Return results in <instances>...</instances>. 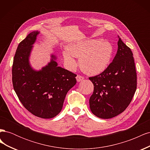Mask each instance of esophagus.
I'll use <instances>...</instances> for the list:
<instances>
[{"instance_id": "34e87169", "label": "esophagus", "mask_w": 150, "mask_h": 150, "mask_svg": "<svg viewBox=\"0 0 150 150\" xmlns=\"http://www.w3.org/2000/svg\"><path fill=\"white\" fill-rule=\"evenodd\" d=\"M84 79V77L81 76L80 75H78V76H76V80H77V81H78V82H80V81H82Z\"/></svg>"}]
</instances>
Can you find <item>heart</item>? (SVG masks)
Instances as JSON below:
<instances>
[{"label":"heart","instance_id":"1","mask_svg":"<svg viewBox=\"0 0 150 150\" xmlns=\"http://www.w3.org/2000/svg\"><path fill=\"white\" fill-rule=\"evenodd\" d=\"M113 54V46L108 40L88 39L72 43L63 52V57L70 70H74L79 57V66L84 72L97 75L105 71L110 65Z\"/></svg>","mask_w":150,"mask_h":150}]
</instances>
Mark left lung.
Segmentation results:
<instances>
[{
    "instance_id": "obj_1",
    "label": "left lung",
    "mask_w": 150,
    "mask_h": 150,
    "mask_svg": "<svg viewBox=\"0 0 150 150\" xmlns=\"http://www.w3.org/2000/svg\"><path fill=\"white\" fill-rule=\"evenodd\" d=\"M117 51L112 62L100 74L89 78L94 84L90 110L99 118L110 119L123 112L137 89L133 54L118 36Z\"/></svg>"
}]
</instances>
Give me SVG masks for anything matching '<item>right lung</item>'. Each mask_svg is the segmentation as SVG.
<instances>
[{
	"mask_svg": "<svg viewBox=\"0 0 150 150\" xmlns=\"http://www.w3.org/2000/svg\"><path fill=\"white\" fill-rule=\"evenodd\" d=\"M39 32L29 34L17 47L12 65L15 92L26 110L44 119L57 116L62 108L67 92L76 83V75L57 66V57L39 71L30 64L29 57Z\"/></svg>",
	"mask_w": 150,
	"mask_h": 150,
	"instance_id": "obj_1",
	"label": "right lung"
}]
</instances>
